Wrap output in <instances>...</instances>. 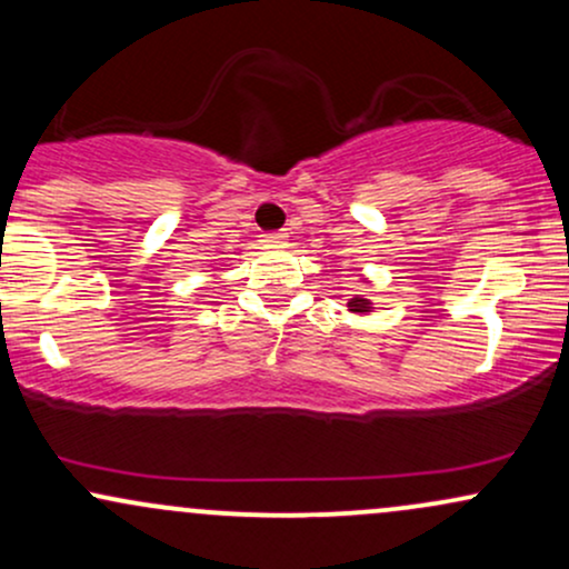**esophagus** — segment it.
Masks as SVG:
<instances>
[{
    "label": "esophagus",
    "instance_id": "esophagus-1",
    "mask_svg": "<svg viewBox=\"0 0 569 569\" xmlns=\"http://www.w3.org/2000/svg\"><path fill=\"white\" fill-rule=\"evenodd\" d=\"M286 238H289V232H286V230H276V232H264V234H262L264 243H270V246L286 243Z\"/></svg>",
    "mask_w": 569,
    "mask_h": 569
}]
</instances>
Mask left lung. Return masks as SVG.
Wrapping results in <instances>:
<instances>
[{
  "label": "left lung",
  "instance_id": "left-lung-1",
  "mask_svg": "<svg viewBox=\"0 0 569 569\" xmlns=\"http://www.w3.org/2000/svg\"><path fill=\"white\" fill-rule=\"evenodd\" d=\"M348 305L352 307V310H358V312H367V307H369V302H367V299H361V297L350 299V302H348Z\"/></svg>",
  "mask_w": 569,
  "mask_h": 569
}]
</instances>
